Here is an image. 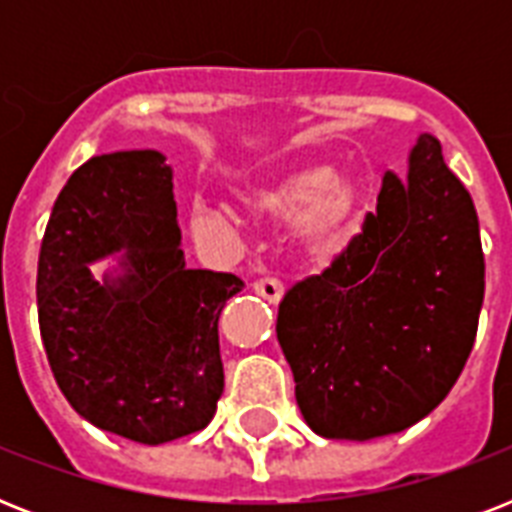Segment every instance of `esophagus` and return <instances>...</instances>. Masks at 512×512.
<instances>
[{
  "label": "esophagus",
  "mask_w": 512,
  "mask_h": 512,
  "mask_svg": "<svg viewBox=\"0 0 512 512\" xmlns=\"http://www.w3.org/2000/svg\"><path fill=\"white\" fill-rule=\"evenodd\" d=\"M252 289H255L257 295L265 297L268 303H279L281 297H284V284H281L279 279H273V276H265V279H257L255 284H252Z\"/></svg>",
  "instance_id": "obj_1"
}]
</instances>
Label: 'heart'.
Segmentation results:
<instances>
[{
  "label": "heart",
  "mask_w": 512,
  "mask_h": 512,
  "mask_svg": "<svg viewBox=\"0 0 512 512\" xmlns=\"http://www.w3.org/2000/svg\"><path fill=\"white\" fill-rule=\"evenodd\" d=\"M241 204L271 220L295 217L292 236L300 252L308 260H329L353 233L361 193L353 180L335 175L327 164H297L249 183L241 191ZM188 225L196 239H217L236 228V217L225 204L196 199Z\"/></svg>",
  "instance_id": "obj_1"
}]
</instances>
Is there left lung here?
Here are the masks:
<instances>
[{"label":"left lung","mask_w":512,"mask_h":512,"mask_svg":"<svg viewBox=\"0 0 512 512\" xmlns=\"http://www.w3.org/2000/svg\"><path fill=\"white\" fill-rule=\"evenodd\" d=\"M484 305V249L470 193L420 135L409 180L382 177L361 233L279 303L276 337L305 422L372 441L430 414L465 369Z\"/></svg>","instance_id":"8db88e82"}]
</instances>
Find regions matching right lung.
Masks as SVG:
<instances>
[{"label": "right lung", "instance_id": "1", "mask_svg": "<svg viewBox=\"0 0 512 512\" xmlns=\"http://www.w3.org/2000/svg\"><path fill=\"white\" fill-rule=\"evenodd\" d=\"M127 248L125 273L89 263ZM244 281L185 268L172 170L159 151L92 156L44 231L36 305L47 361L95 428L164 444L207 428L223 396L217 321Z\"/></svg>", "mask_w": 512, "mask_h": 512}]
</instances>
